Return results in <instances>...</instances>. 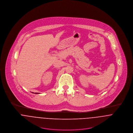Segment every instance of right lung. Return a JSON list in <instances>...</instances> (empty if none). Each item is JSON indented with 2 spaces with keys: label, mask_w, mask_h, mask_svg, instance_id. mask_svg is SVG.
Wrapping results in <instances>:
<instances>
[{
  "label": "right lung",
  "mask_w": 133,
  "mask_h": 133,
  "mask_svg": "<svg viewBox=\"0 0 133 133\" xmlns=\"http://www.w3.org/2000/svg\"><path fill=\"white\" fill-rule=\"evenodd\" d=\"M36 94H37V93H36Z\"/></svg>",
  "instance_id": "obj_1"
}]
</instances>
